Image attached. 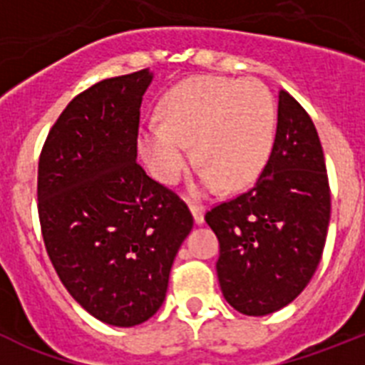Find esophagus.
<instances>
[{
  "label": "esophagus",
  "instance_id": "34e87169",
  "mask_svg": "<svg viewBox=\"0 0 365 365\" xmlns=\"http://www.w3.org/2000/svg\"><path fill=\"white\" fill-rule=\"evenodd\" d=\"M190 210H192L193 221L197 222V225H202V222H205V206L190 205Z\"/></svg>",
  "mask_w": 365,
  "mask_h": 365
}]
</instances>
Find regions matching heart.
I'll use <instances>...</instances> for the list:
<instances>
[{"label": "heart", "instance_id": "heart-1", "mask_svg": "<svg viewBox=\"0 0 365 365\" xmlns=\"http://www.w3.org/2000/svg\"><path fill=\"white\" fill-rule=\"evenodd\" d=\"M276 133V108L257 80L195 76L173 87L160 104V122L138 133V150L150 172L175 185L188 168L193 146L199 170L197 193L222 185L241 190L267 166Z\"/></svg>", "mask_w": 365, "mask_h": 365}]
</instances>
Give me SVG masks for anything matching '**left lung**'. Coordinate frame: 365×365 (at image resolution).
<instances>
[{"mask_svg": "<svg viewBox=\"0 0 365 365\" xmlns=\"http://www.w3.org/2000/svg\"><path fill=\"white\" fill-rule=\"evenodd\" d=\"M278 98L272 153L256 185L205 215L219 240L222 296L247 316L279 311L307 287L331 217L320 137L289 93Z\"/></svg>", "mask_w": 365, "mask_h": 365, "instance_id": "1", "label": "left lung"}]
</instances>
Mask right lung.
<instances>
[{
  "label": "right lung",
  "instance_id": "obj_1",
  "mask_svg": "<svg viewBox=\"0 0 365 365\" xmlns=\"http://www.w3.org/2000/svg\"><path fill=\"white\" fill-rule=\"evenodd\" d=\"M150 69L95 83L51 128L38 164L41 235L69 294L96 320L133 327L166 298L193 227L179 195L137 163Z\"/></svg>",
  "mask_w": 365,
  "mask_h": 365
}]
</instances>
